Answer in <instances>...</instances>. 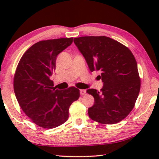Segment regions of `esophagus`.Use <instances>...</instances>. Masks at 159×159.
<instances>
[{
    "mask_svg": "<svg viewBox=\"0 0 159 159\" xmlns=\"http://www.w3.org/2000/svg\"><path fill=\"white\" fill-rule=\"evenodd\" d=\"M80 95H85L86 94V91L85 90H80Z\"/></svg>",
    "mask_w": 159,
    "mask_h": 159,
    "instance_id": "34e87169",
    "label": "esophagus"
}]
</instances>
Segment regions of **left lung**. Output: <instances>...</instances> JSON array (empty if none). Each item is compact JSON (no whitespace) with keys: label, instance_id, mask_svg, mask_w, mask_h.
Masks as SVG:
<instances>
[{"label":"left lung","instance_id":"left-lung-1","mask_svg":"<svg viewBox=\"0 0 159 159\" xmlns=\"http://www.w3.org/2000/svg\"><path fill=\"white\" fill-rule=\"evenodd\" d=\"M74 43L85 57L90 71L101 73L104 87L88 89L95 104L88 109L91 119L115 124L133 110L140 90V78L133 54L124 45L107 36L75 38Z\"/></svg>","mask_w":159,"mask_h":159}]
</instances>
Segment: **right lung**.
I'll list each match as a JSON object with an SVG mask.
<instances>
[{"mask_svg":"<svg viewBox=\"0 0 159 159\" xmlns=\"http://www.w3.org/2000/svg\"><path fill=\"white\" fill-rule=\"evenodd\" d=\"M73 42V38L41 41L26 51L14 76V91L25 114L35 124L51 129L65 123L69 107L80 97L75 87L59 90L50 79L56 58Z\"/></svg>","mask_w":159,"mask_h":159,"instance_id":"obj_1","label":"right lung"}]
</instances>
